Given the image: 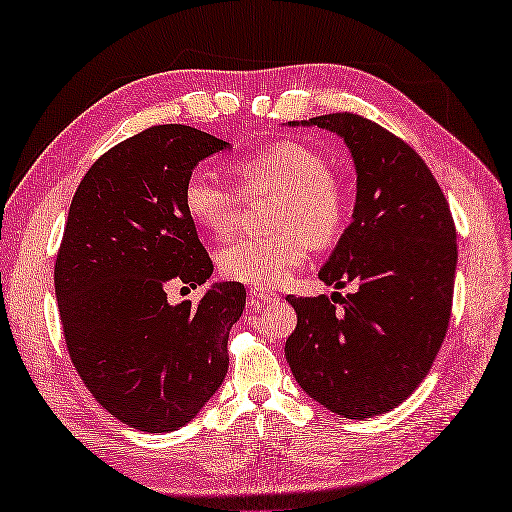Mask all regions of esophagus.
<instances>
[{
    "label": "esophagus",
    "instance_id": "esophagus-1",
    "mask_svg": "<svg viewBox=\"0 0 512 512\" xmlns=\"http://www.w3.org/2000/svg\"><path fill=\"white\" fill-rule=\"evenodd\" d=\"M275 300L273 291H264V289H250V303L253 305H262V303H271Z\"/></svg>",
    "mask_w": 512,
    "mask_h": 512
}]
</instances>
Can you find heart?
<instances>
[{
    "label": "heart",
    "mask_w": 512,
    "mask_h": 512,
    "mask_svg": "<svg viewBox=\"0 0 512 512\" xmlns=\"http://www.w3.org/2000/svg\"><path fill=\"white\" fill-rule=\"evenodd\" d=\"M239 189L196 168L182 186V205L216 237L237 230L243 196L275 193L269 237H241L218 253V269L234 282L271 289L303 269L310 243L326 248L346 223V189L321 152L296 141L271 143L232 166Z\"/></svg>",
    "instance_id": "b5f03b06"
}]
</instances>
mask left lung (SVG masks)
Returning a JSON list of instances; mask_svg holds the SVG:
<instances>
[{
  "label": "left lung",
  "mask_w": 512,
  "mask_h": 512,
  "mask_svg": "<svg viewBox=\"0 0 512 512\" xmlns=\"http://www.w3.org/2000/svg\"><path fill=\"white\" fill-rule=\"evenodd\" d=\"M305 125L337 132L353 154V223L319 278L358 291L287 296L298 323L285 355L323 408L369 419L408 399L440 353L456 282V225L433 173L399 136L351 111Z\"/></svg>",
  "instance_id": "obj_1"
}]
</instances>
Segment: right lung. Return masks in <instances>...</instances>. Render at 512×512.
Returning a JSON list of instances; mask_svg holds the SVG:
<instances>
[{"mask_svg":"<svg viewBox=\"0 0 512 512\" xmlns=\"http://www.w3.org/2000/svg\"><path fill=\"white\" fill-rule=\"evenodd\" d=\"M223 148L186 125H154L113 145L77 186L56 253L70 360L95 401L143 433L175 431L212 399L246 307L241 282H218L198 305H170L166 294L214 271L182 186Z\"/></svg>","mask_w":512,"mask_h":512,"instance_id":"1","label":"right lung"}]
</instances>
